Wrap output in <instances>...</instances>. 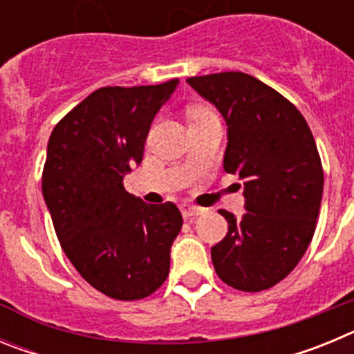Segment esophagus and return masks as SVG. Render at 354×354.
<instances>
[{"label":"esophagus","instance_id":"obj_1","mask_svg":"<svg viewBox=\"0 0 354 354\" xmlns=\"http://www.w3.org/2000/svg\"><path fill=\"white\" fill-rule=\"evenodd\" d=\"M180 212H183L184 218H193V216L202 214V212H204V209L196 207V205H192V204H183L180 205Z\"/></svg>","mask_w":354,"mask_h":354}]
</instances>
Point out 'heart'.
<instances>
[{
  "instance_id": "b5f03b06",
  "label": "heart",
  "mask_w": 354,
  "mask_h": 354,
  "mask_svg": "<svg viewBox=\"0 0 354 354\" xmlns=\"http://www.w3.org/2000/svg\"><path fill=\"white\" fill-rule=\"evenodd\" d=\"M211 109L204 108V106H193V108H189V111H187V117H189V120H195V118L202 117V115L209 113Z\"/></svg>"
}]
</instances>
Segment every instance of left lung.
<instances>
[{
    "instance_id": "8db88e82",
    "label": "left lung",
    "mask_w": 354,
    "mask_h": 354,
    "mask_svg": "<svg viewBox=\"0 0 354 354\" xmlns=\"http://www.w3.org/2000/svg\"><path fill=\"white\" fill-rule=\"evenodd\" d=\"M227 122L223 168L245 186L243 216L220 211L228 232L211 248L227 286L259 292L277 286L301 261L323 198V165L298 108L245 72L187 77Z\"/></svg>"
}]
</instances>
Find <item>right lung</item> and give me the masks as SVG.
<instances>
[{
  "label": "right lung",
  "instance_id": "obj_1",
  "mask_svg": "<svg viewBox=\"0 0 354 354\" xmlns=\"http://www.w3.org/2000/svg\"><path fill=\"white\" fill-rule=\"evenodd\" d=\"M177 84L95 90L49 138L42 195L56 236L77 273L113 299L147 298L170 271L180 211L127 193L124 175L142 162L150 124Z\"/></svg>",
  "mask_w": 354,
  "mask_h": 354
}]
</instances>
